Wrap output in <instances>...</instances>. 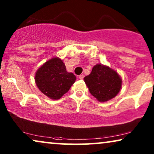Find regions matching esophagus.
<instances>
[{
    "mask_svg": "<svg viewBox=\"0 0 154 154\" xmlns=\"http://www.w3.org/2000/svg\"><path fill=\"white\" fill-rule=\"evenodd\" d=\"M83 78H84V75L83 74H81V75H79V79H83Z\"/></svg>",
    "mask_w": 154,
    "mask_h": 154,
    "instance_id": "obj_1",
    "label": "esophagus"
}]
</instances>
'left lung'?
I'll return each instance as SVG.
<instances>
[{
	"mask_svg": "<svg viewBox=\"0 0 154 154\" xmlns=\"http://www.w3.org/2000/svg\"><path fill=\"white\" fill-rule=\"evenodd\" d=\"M90 94L99 102H104L115 97L120 92L122 80L116 71L102 64H96L91 73L84 78Z\"/></svg>",
	"mask_w": 154,
	"mask_h": 154,
	"instance_id": "8db88e82",
	"label": "left lung"
}]
</instances>
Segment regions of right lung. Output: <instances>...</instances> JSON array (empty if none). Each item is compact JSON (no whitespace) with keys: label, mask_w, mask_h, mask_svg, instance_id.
<instances>
[{"label":"right lung","mask_w":154,"mask_h":154,"mask_svg":"<svg viewBox=\"0 0 154 154\" xmlns=\"http://www.w3.org/2000/svg\"><path fill=\"white\" fill-rule=\"evenodd\" d=\"M76 77L66 71L61 59L53 57L38 69L35 75L37 87L52 100H59L66 93L74 83Z\"/></svg>","instance_id":"right-lung-1"}]
</instances>
